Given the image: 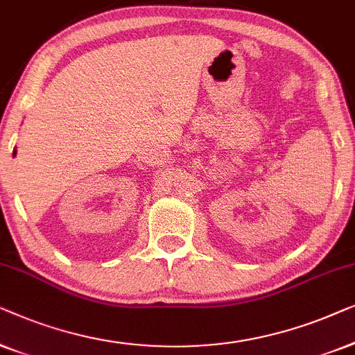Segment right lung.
Instances as JSON below:
<instances>
[{
  "label": "right lung",
  "instance_id": "add662e5",
  "mask_svg": "<svg viewBox=\"0 0 355 355\" xmlns=\"http://www.w3.org/2000/svg\"><path fill=\"white\" fill-rule=\"evenodd\" d=\"M16 153H17V151H16V149H14V151H12V156H16Z\"/></svg>",
  "mask_w": 355,
  "mask_h": 355
}]
</instances>
